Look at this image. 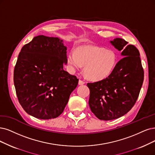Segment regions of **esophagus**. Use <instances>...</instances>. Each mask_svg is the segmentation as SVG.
I'll return each instance as SVG.
<instances>
[{"label": "esophagus", "instance_id": "esophagus-1", "mask_svg": "<svg viewBox=\"0 0 155 155\" xmlns=\"http://www.w3.org/2000/svg\"><path fill=\"white\" fill-rule=\"evenodd\" d=\"M84 84H85L84 81H82V80H79V81H78V84L79 85H84Z\"/></svg>", "mask_w": 155, "mask_h": 155}]
</instances>
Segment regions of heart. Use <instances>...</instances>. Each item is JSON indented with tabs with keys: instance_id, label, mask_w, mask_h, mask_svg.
<instances>
[{
	"instance_id": "b5f03b06",
	"label": "heart",
	"mask_w": 155,
	"mask_h": 155,
	"mask_svg": "<svg viewBox=\"0 0 155 155\" xmlns=\"http://www.w3.org/2000/svg\"><path fill=\"white\" fill-rule=\"evenodd\" d=\"M68 64L72 71L84 65V73L88 78L100 81L107 78L114 71L117 62L114 51L93 45L79 47L68 54Z\"/></svg>"
}]
</instances>
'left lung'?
Masks as SVG:
<instances>
[{"label":"left lung","instance_id":"8db88e82","mask_svg":"<svg viewBox=\"0 0 155 155\" xmlns=\"http://www.w3.org/2000/svg\"><path fill=\"white\" fill-rule=\"evenodd\" d=\"M110 43L121 51L123 58L107 78L87 84L91 110L99 119L105 121L117 119L131 109L144 81L138 49L122 38H116Z\"/></svg>","mask_w":155,"mask_h":155}]
</instances>
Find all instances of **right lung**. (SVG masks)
<instances>
[{"label": "right lung", "instance_id": "obj_1", "mask_svg": "<svg viewBox=\"0 0 155 155\" xmlns=\"http://www.w3.org/2000/svg\"><path fill=\"white\" fill-rule=\"evenodd\" d=\"M67 47L58 38L39 35L22 47L14 70L19 103L29 115L41 119L60 116L78 83L64 70Z\"/></svg>", "mask_w": 155, "mask_h": 155}]
</instances>
